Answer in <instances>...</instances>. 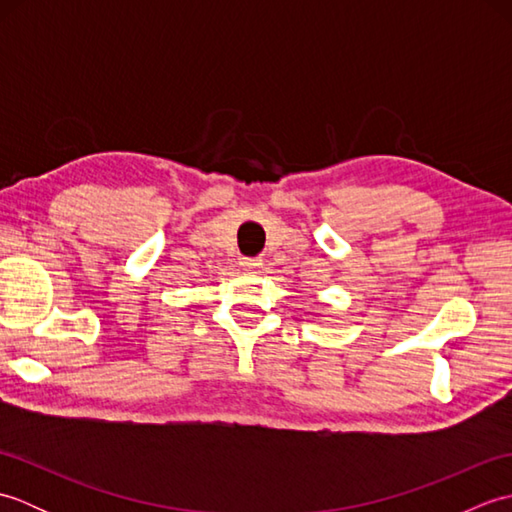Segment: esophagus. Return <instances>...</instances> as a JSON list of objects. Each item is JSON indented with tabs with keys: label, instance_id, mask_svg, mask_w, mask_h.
<instances>
[{
	"label": "esophagus",
	"instance_id": "1",
	"mask_svg": "<svg viewBox=\"0 0 512 512\" xmlns=\"http://www.w3.org/2000/svg\"><path fill=\"white\" fill-rule=\"evenodd\" d=\"M262 257H242L239 259V266H242L244 270H259L262 268Z\"/></svg>",
	"mask_w": 512,
	"mask_h": 512
}]
</instances>
